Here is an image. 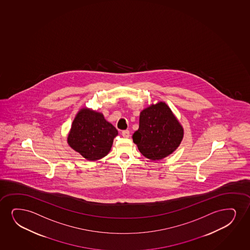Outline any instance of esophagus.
<instances>
[{
  "label": "esophagus",
  "instance_id": "obj_1",
  "mask_svg": "<svg viewBox=\"0 0 250 250\" xmlns=\"http://www.w3.org/2000/svg\"><path fill=\"white\" fill-rule=\"evenodd\" d=\"M122 135L124 137V138H128L130 136V133L128 130H124L123 132H122Z\"/></svg>",
  "mask_w": 250,
  "mask_h": 250
}]
</instances>
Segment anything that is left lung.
<instances>
[{
	"label": "left lung",
	"instance_id": "left-lung-1",
	"mask_svg": "<svg viewBox=\"0 0 250 250\" xmlns=\"http://www.w3.org/2000/svg\"><path fill=\"white\" fill-rule=\"evenodd\" d=\"M184 128L165 102L151 104L140 112L139 127L133 140L146 158L158 161L180 146Z\"/></svg>",
	"mask_w": 250,
	"mask_h": 250
}]
</instances>
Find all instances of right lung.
Instances as JSON below:
<instances>
[{
  "label": "right lung",
  "mask_w": 250,
  "mask_h": 250,
  "mask_svg": "<svg viewBox=\"0 0 250 250\" xmlns=\"http://www.w3.org/2000/svg\"><path fill=\"white\" fill-rule=\"evenodd\" d=\"M118 134L103 114L83 108L73 120L67 143L72 149L88 161H97L107 155Z\"/></svg>",
  "instance_id": "right-lung-1"
}]
</instances>
